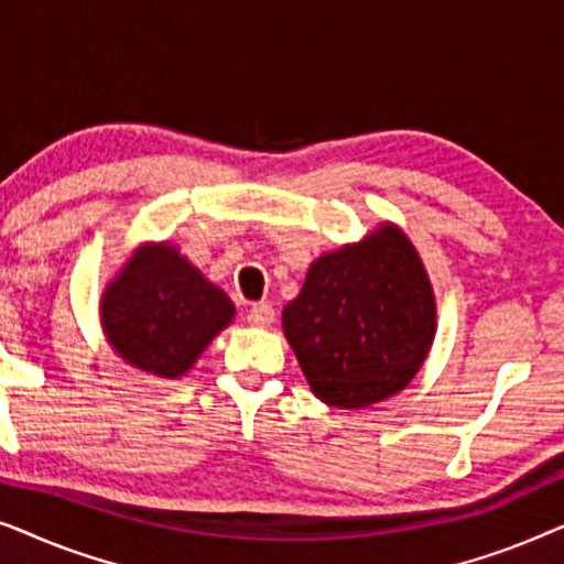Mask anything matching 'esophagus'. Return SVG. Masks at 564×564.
Segmentation results:
<instances>
[{
	"mask_svg": "<svg viewBox=\"0 0 564 564\" xmlns=\"http://www.w3.org/2000/svg\"><path fill=\"white\" fill-rule=\"evenodd\" d=\"M246 321H249L251 326H257V328L272 326V323H274V307H272V303L251 305V311H249V315H246Z\"/></svg>",
	"mask_w": 564,
	"mask_h": 564,
	"instance_id": "esophagus-1",
	"label": "esophagus"
}]
</instances>
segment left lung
I'll return each mask as SVG.
<instances>
[{"mask_svg": "<svg viewBox=\"0 0 564 564\" xmlns=\"http://www.w3.org/2000/svg\"><path fill=\"white\" fill-rule=\"evenodd\" d=\"M282 328L315 398L349 411L413 380L434 344L436 300L415 246L382 223L313 261Z\"/></svg>", "mask_w": 564, "mask_h": 564, "instance_id": "left-lung-1", "label": "left lung"}]
</instances>
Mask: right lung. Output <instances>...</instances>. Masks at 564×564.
Here are the masks:
<instances>
[{
  "label": "right lung",
  "instance_id": "1",
  "mask_svg": "<svg viewBox=\"0 0 564 564\" xmlns=\"http://www.w3.org/2000/svg\"><path fill=\"white\" fill-rule=\"evenodd\" d=\"M99 311L118 357L166 380L192 369L236 315L226 292L169 243L135 249L107 284Z\"/></svg>",
  "mask_w": 564,
  "mask_h": 564
}]
</instances>
